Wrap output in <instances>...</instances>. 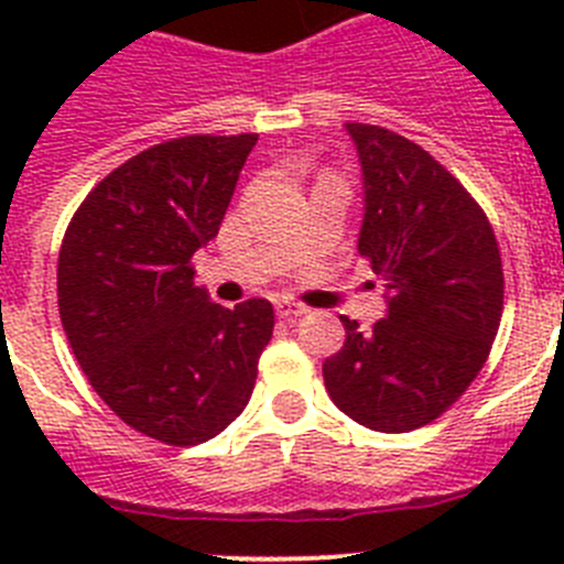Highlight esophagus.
<instances>
[{
  "mask_svg": "<svg viewBox=\"0 0 564 564\" xmlns=\"http://www.w3.org/2000/svg\"><path fill=\"white\" fill-rule=\"evenodd\" d=\"M305 313H307L305 307L296 305V302H285V299H282V302H276V316L285 318V322H293V318L305 316Z\"/></svg>",
  "mask_w": 564,
  "mask_h": 564,
  "instance_id": "34e87169",
  "label": "esophagus"
}]
</instances>
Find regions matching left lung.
<instances>
[{
  "mask_svg": "<svg viewBox=\"0 0 564 564\" xmlns=\"http://www.w3.org/2000/svg\"><path fill=\"white\" fill-rule=\"evenodd\" d=\"M364 172L358 253L387 291L370 333L341 316L344 347L322 367L344 415L376 432L426 426L482 370L502 316L495 228L455 174L403 134L347 123Z\"/></svg>",
  "mask_w": 564,
  "mask_h": 564,
  "instance_id": "obj_1",
  "label": "left lung"
}]
</instances>
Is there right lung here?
<instances>
[{
  "instance_id": "obj_1",
  "label": "right lung",
  "mask_w": 564,
  "mask_h": 564,
  "mask_svg": "<svg viewBox=\"0 0 564 564\" xmlns=\"http://www.w3.org/2000/svg\"><path fill=\"white\" fill-rule=\"evenodd\" d=\"M257 134H186L109 172L58 251V313L93 390L141 435L197 446L220 435L257 383L273 336L268 299L234 311L194 285Z\"/></svg>"
}]
</instances>
